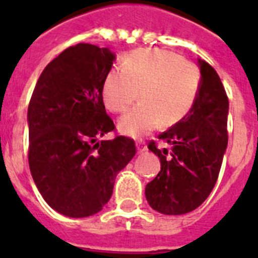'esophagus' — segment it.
I'll return each instance as SVG.
<instances>
[{"instance_id": "34e87169", "label": "esophagus", "mask_w": 258, "mask_h": 258, "mask_svg": "<svg viewBox=\"0 0 258 258\" xmlns=\"http://www.w3.org/2000/svg\"><path fill=\"white\" fill-rule=\"evenodd\" d=\"M137 150H138V152H145L146 150H147V146H146L145 141H138L137 142Z\"/></svg>"}]
</instances>
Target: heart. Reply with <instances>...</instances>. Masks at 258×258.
<instances>
[{
	"instance_id": "1",
	"label": "heart",
	"mask_w": 258,
	"mask_h": 258,
	"mask_svg": "<svg viewBox=\"0 0 258 258\" xmlns=\"http://www.w3.org/2000/svg\"><path fill=\"white\" fill-rule=\"evenodd\" d=\"M200 70L194 61L165 49L132 52L122 70L112 68L103 83V101L115 113L125 112L138 97L140 104L122 116L118 127L142 137L161 122L170 126L190 112L200 88Z\"/></svg>"
}]
</instances>
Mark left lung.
I'll return each instance as SVG.
<instances>
[{"label":"left lung","instance_id":"1","mask_svg":"<svg viewBox=\"0 0 258 258\" xmlns=\"http://www.w3.org/2000/svg\"><path fill=\"white\" fill-rule=\"evenodd\" d=\"M199 63L202 84L192 108L157 137L169 150L149 142L161 169L146 186V199L163 214H184L202 206L217 182L227 147L229 98L216 70Z\"/></svg>","mask_w":258,"mask_h":258}]
</instances>
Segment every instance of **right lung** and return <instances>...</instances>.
<instances>
[{
    "label": "right lung",
    "instance_id": "add662e5",
    "mask_svg": "<svg viewBox=\"0 0 258 258\" xmlns=\"http://www.w3.org/2000/svg\"><path fill=\"white\" fill-rule=\"evenodd\" d=\"M113 59L107 47L70 46L45 67L29 101V169L45 202L68 217L101 211L137 152L129 137L97 142L116 129L102 95Z\"/></svg>",
    "mask_w": 258,
    "mask_h": 258
}]
</instances>
